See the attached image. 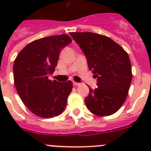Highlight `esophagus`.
<instances>
[{
    "instance_id": "1",
    "label": "esophagus",
    "mask_w": 151,
    "mask_h": 151,
    "mask_svg": "<svg viewBox=\"0 0 151 151\" xmlns=\"http://www.w3.org/2000/svg\"><path fill=\"white\" fill-rule=\"evenodd\" d=\"M81 84L80 83H78V82H73V85L74 86H78V85H80Z\"/></svg>"
}]
</instances>
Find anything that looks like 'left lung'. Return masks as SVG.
<instances>
[{
	"label": "left lung",
	"instance_id": "obj_1",
	"mask_svg": "<svg viewBox=\"0 0 151 151\" xmlns=\"http://www.w3.org/2000/svg\"><path fill=\"white\" fill-rule=\"evenodd\" d=\"M69 34L84 52L88 69L97 78V88L89 87L86 106L100 116L115 113L125 102L132 82L129 55L107 36L88 32Z\"/></svg>",
	"mask_w": 151,
	"mask_h": 151
}]
</instances>
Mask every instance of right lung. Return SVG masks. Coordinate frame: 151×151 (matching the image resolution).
I'll list each match as a JSON object with an SVG mask.
<instances>
[{"label":"right lung","mask_w":151,"mask_h":151,"mask_svg":"<svg viewBox=\"0 0 151 151\" xmlns=\"http://www.w3.org/2000/svg\"><path fill=\"white\" fill-rule=\"evenodd\" d=\"M71 42L66 34L39 38L28 44L15 59L16 88L24 104L35 115L52 118L66 107L73 83L51 81L48 76L55 70L62 49Z\"/></svg>","instance_id":"obj_1"}]
</instances>
